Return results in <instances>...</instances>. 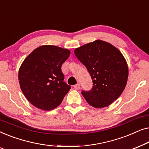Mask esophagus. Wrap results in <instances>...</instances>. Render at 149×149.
I'll return each mask as SVG.
<instances>
[{
  "instance_id": "obj_1",
  "label": "esophagus",
  "mask_w": 149,
  "mask_h": 149,
  "mask_svg": "<svg viewBox=\"0 0 149 149\" xmlns=\"http://www.w3.org/2000/svg\"><path fill=\"white\" fill-rule=\"evenodd\" d=\"M80 84H77L74 85V89H76V90H78V89H80Z\"/></svg>"
}]
</instances>
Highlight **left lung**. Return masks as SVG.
Returning <instances> with one entry per match:
<instances>
[{
	"instance_id": "8db88e82",
	"label": "left lung",
	"mask_w": 149,
	"mask_h": 149,
	"mask_svg": "<svg viewBox=\"0 0 149 149\" xmlns=\"http://www.w3.org/2000/svg\"><path fill=\"white\" fill-rule=\"evenodd\" d=\"M74 54L91 75L93 87L81 93L93 107H107L123 92L128 78L127 62L121 52L101 40L75 49Z\"/></svg>"
}]
</instances>
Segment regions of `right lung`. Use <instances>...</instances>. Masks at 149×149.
Returning <instances> with one entry per match:
<instances>
[{"mask_svg":"<svg viewBox=\"0 0 149 149\" xmlns=\"http://www.w3.org/2000/svg\"><path fill=\"white\" fill-rule=\"evenodd\" d=\"M70 52L54 45H42L26 57L18 72L19 83L26 99L38 109L58 107L70 89L64 81L62 65Z\"/></svg>","mask_w":149,"mask_h":149,"instance_id":"obj_1","label":"right lung"}]
</instances>
